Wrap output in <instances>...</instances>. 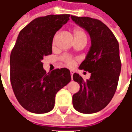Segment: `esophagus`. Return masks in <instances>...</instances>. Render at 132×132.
I'll return each instance as SVG.
<instances>
[{
	"mask_svg": "<svg viewBox=\"0 0 132 132\" xmlns=\"http://www.w3.org/2000/svg\"><path fill=\"white\" fill-rule=\"evenodd\" d=\"M70 72H71V78H72L73 77V73H74V71L71 70V71H70Z\"/></svg>",
	"mask_w": 132,
	"mask_h": 132,
	"instance_id": "1",
	"label": "esophagus"
}]
</instances>
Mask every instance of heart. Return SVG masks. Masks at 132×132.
Segmentation results:
<instances>
[{
    "mask_svg": "<svg viewBox=\"0 0 132 132\" xmlns=\"http://www.w3.org/2000/svg\"><path fill=\"white\" fill-rule=\"evenodd\" d=\"M58 32L56 33V35L54 36V38H53V45H54L55 44V41H56V39L57 37ZM73 35H74V38L75 40L78 41V40H87V37H86V34L84 33L83 31H82L80 29H75L73 30ZM62 60L65 62V63L69 65V66H73L75 63V61L74 59L70 56L69 55H64L62 56Z\"/></svg>",
    "mask_w": 132,
    "mask_h": 132,
    "instance_id": "1",
    "label": "heart"
}]
</instances>
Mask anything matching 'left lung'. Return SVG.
<instances>
[{
	"label": "left lung",
	"mask_w": 132,
	"mask_h": 132,
	"mask_svg": "<svg viewBox=\"0 0 132 132\" xmlns=\"http://www.w3.org/2000/svg\"><path fill=\"white\" fill-rule=\"evenodd\" d=\"M71 18L88 33L91 41L86 59L79 66L90 73V78L84 81L79 74H73L80 90L73 95V105L80 113H95L109 104L116 91L122 66L119 43L100 20L88 17Z\"/></svg>",
	"instance_id": "obj_1"
}]
</instances>
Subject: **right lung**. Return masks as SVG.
Masks as SVG:
<instances>
[{"instance_id":"1","label":"right lung","mask_w":132,"mask_h":132,"mask_svg":"<svg viewBox=\"0 0 132 132\" xmlns=\"http://www.w3.org/2000/svg\"><path fill=\"white\" fill-rule=\"evenodd\" d=\"M70 15H49L33 20L20 32L10 54V82L22 107L30 112H49L57 92L71 80L68 69L46 73L42 60L52 54L54 36Z\"/></svg>"}]
</instances>
